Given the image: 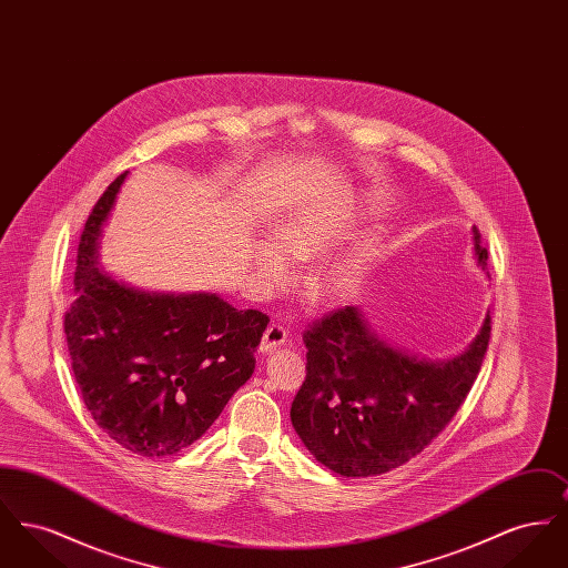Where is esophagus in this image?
Returning <instances> with one entry per match:
<instances>
[{"label":"esophagus","instance_id":"obj_1","mask_svg":"<svg viewBox=\"0 0 568 568\" xmlns=\"http://www.w3.org/2000/svg\"><path fill=\"white\" fill-rule=\"evenodd\" d=\"M287 338H290V332H287L283 325H268V329L264 332V338H262L260 349H262V352H271V349H276V347L285 345Z\"/></svg>","mask_w":568,"mask_h":568}]
</instances>
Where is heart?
Here are the masks:
<instances>
[{"label":"heart","instance_id":"1","mask_svg":"<svg viewBox=\"0 0 568 568\" xmlns=\"http://www.w3.org/2000/svg\"><path fill=\"white\" fill-rule=\"evenodd\" d=\"M338 236H341V230L320 216H296L285 225H281L278 230L281 246L271 243L257 244L253 255L255 271L266 283V287H283L292 281V274H294L292 262L286 257L287 254L294 260L317 257L336 243ZM364 264H366V257L364 253H357V251L325 262L313 276V285L317 294L327 300L347 296L359 283Z\"/></svg>","mask_w":568,"mask_h":568}]
</instances>
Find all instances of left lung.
I'll list each match as a JSON object with an SVG mask.
<instances>
[{
	"label": "left lung",
	"instance_id": "left-lung-1",
	"mask_svg": "<svg viewBox=\"0 0 568 568\" xmlns=\"http://www.w3.org/2000/svg\"><path fill=\"white\" fill-rule=\"evenodd\" d=\"M475 227V253L487 248ZM481 334L449 362H422L377 338L353 306L325 313L304 329L306 378L292 424L306 449L343 477H375L422 454L464 405L489 345Z\"/></svg>",
	"mask_w": 568,
	"mask_h": 568
}]
</instances>
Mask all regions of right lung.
I'll return each mask as SVG.
<instances>
[{"label":"right lung","mask_w":568,"mask_h":568,"mask_svg":"<svg viewBox=\"0 0 568 568\" xmlns=\"http://www.w3.org/2000/svg\"><path fill=\"white\" fill-rule=\"evenodd\" d=\"M125 174L110 183L84 223L77 300L63 329L74 378L95 424L123 449L163 458L206 433L253 375L271 320L213 294H144L100 271V227Z\"/></svg>","instance_id":"obj_1"}]
</instances>
